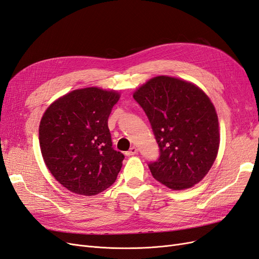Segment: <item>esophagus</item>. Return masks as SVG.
Wrapping results in <instances>:
<instances>
[{
  "label": "esophagus",
  "instance_id": "34e87169",
  "mask_svg": "<svg viewBox=\"0 0 259 259\" xmlns=\"http://www.w3.org/2000/svg\"><path fill=\"white\" fill-rule=\"evenodd\" d=\"M138 152H139V151H138V148L133 146V147H131V148L129 149V151L126 153V156H133V155L138 154Z\"/></svg>",
  "mask_w": 259,
  "mask_h": 259
}]
</instances>
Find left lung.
Returning a JSON list of instances; mask_svg holds the SVG:
<instances>
[{
	"label": "left lung",
	"mask_w": 259,
	"mask_h": 259,
	"mask_svg": "<svg viewBox=\"0 0 259 259\" xmlns=\"http://www.w3.org/2000/svg\"><path fill=\"white\" fill-rule=\"evenodd\" d=\"M133 98L159 146V158L148 163L154 179L173 190L193 187L210 171L220 147L211 100L191 82L163 75L142 85Z\"/></svg>",
	"instance_id": "obj_1"
}]
</instances>
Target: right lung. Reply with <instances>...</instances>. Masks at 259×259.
Segmentation results:
<instances>
[{
  "label": "right lung",
  "instance_id": "obj_1",
  "mask_svg": "<svg viewBox=\"0 0 259 259\" xmlns=\"http://www.w3.org/2000/svg\"><path fill=\"white\" fill-rule=\"evenodd\" d=\"M119 97L97 87L73 90L49 105L40 119L45 164L74 194L95 196L117 179L124 156L112 146L107 120Z\"/></svg>",
  "mask_w": 259,
  "mask_h": 259
}]
</instances>
